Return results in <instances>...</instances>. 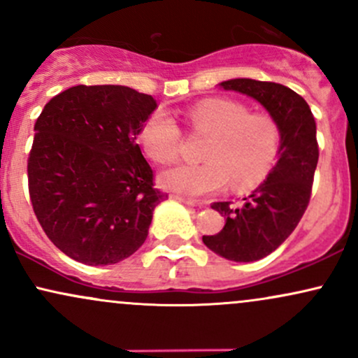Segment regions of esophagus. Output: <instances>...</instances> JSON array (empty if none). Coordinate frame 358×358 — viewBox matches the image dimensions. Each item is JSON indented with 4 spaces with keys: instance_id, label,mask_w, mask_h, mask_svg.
Listing matches in <instances>:
<instances>
[{
    "instance_id": "34e87169",
    "label": "esophagus",
    "mask_w": 358,
    "mask_h": 358,
    "mask_svg": "<svg viewBox=\"0 0 358 358\" xmlns=\"http://www.w3.org/2000/svg\"><path fill=\"white\" fill-rule=\"evenodd\" d=\"M171 196H173V199H176V200H180V202L187 205V207H196V208L203 207L202 202H196V200H192V199H185V196H182V195H171Z\"/></svg>"
}]
</instances>
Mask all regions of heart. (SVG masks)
I'll return each instance as SVG.
<instances>
[{
	"instance_id": "1",
	"label": "heart",
	"mask_w": 358,
	"mask_h": 358,
	"mask_svg": "<svg viewBox=\"0 0 358 358\" xmlns=\"http://www.w3.org/2000/svg\"><path fill=\"white\" fill-rule=\"evenodd\" d=\"M190 133L207 138L202 165H175L159 175L163 188L200 196L220 192L231 180L234 190H250L266 180L278 159L281 131L268 114H250L239 102L200 101L187 114ZM139 143L156 163H170L182 148V131L170 114L155 110L139 131Z\"/></svg>"
}]
</instances>
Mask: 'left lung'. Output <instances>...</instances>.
I'll return each instance as SVG.
<instances>
[{
    "label": "left lung",
    "instance_id": "1",
    "mask_svg": "<svg viewBox=\"0 0 358 358\" xmlns=\"http://www.w3.org/2000/svg\"><path fill=\"white\" fill-rule=\"evenodd\" d=\"M222 89L236 90L261 102L281 131L276 166L244 202H213L225 225L203 236L208 249L236 262H252L269 256L296 229L308 203L316 165L318 141L310 106L299 94L276 82L232 79Z\"/></svg>",
    "mask_w": 358,
    "mask_h": 358
}]
</instances>
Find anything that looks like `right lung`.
Returning <instances> with one entry per match:
<instances>
[{
    "label": "right lung",
    "instance_id": "add662e5",
    "mask_svg": "<svg viewBox=\"0 0 358 358\" xmlns=\"http://www.w3.org/2000/svg\"><path fill=\"white\" fill-rule=\"evenodd\" d=\"M156 108L124 85H76L36 119L30 202L48 239L73 261L116 264L145 244L155 207L168 199L136 139Z\"/></svg>",
    "mask_w": 358,
    "mask_h": 358
}]
</instances>
